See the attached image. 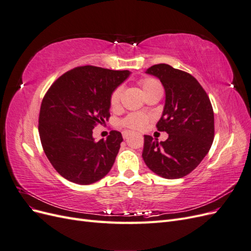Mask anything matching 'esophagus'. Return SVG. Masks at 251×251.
Masks as SVG:
<instances>
[{
  "mask_svg": "<svg viewBox=\"0 0 251 251\" xmlns=\"http://www.w3.org/2000/svg\"><path fill=\"white\" fill-rule=\"evenodd\" d=\"M130 132H127V131H125V132H123V136H124V138L125 139H126L127 137H128V136H130Z\"/></svg>",
  "mask_w": 251,
  "mask_h": 251,
  "instance_id": "34e87169",
  "label": "esophagus"
}]
</instances>
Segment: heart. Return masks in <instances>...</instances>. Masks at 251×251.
Returning <instances> with one entry per match:
<instances>
[{
  "mask_svg": "<svg viewBox=\"0 0 251 251\" xmlns=\"http://www.w3.org/2000/svg\"><path fill=\"white\" fill-rule=\"evenodd\" d=\"M140 86L142 88L144 95H148L149 93L153 92L155 90L161 89L160 83H159L155 78H151V77L142 78L140 80ZM121 93H123V89H121V87H117L112 92L110 97V104L112 109H116L119 105ZM148 123H149V117L147 115H144V114H140V113L128 114V115L121 121V124H123L126 127L130 128V130H135V131L143 130V128L147 126Z\"/></svg>",
  "mask_w": 251,
  "mask_h": 251,
  "instance_id": "1",
  "label": "heart"
}]
</instances>
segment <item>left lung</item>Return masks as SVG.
Instances as JSON below:
<instances>
[{
	"mask_svg": "<svg viewBox=\"0 0 251 251\" xmlns=\"http://www.w3.org/2000/svg\"><path fill=\"white\" fill-rule=\"evenodd\" d=\"M148 74L160 79L165 104L157 130L169 138L158 142L144 135L142 158L165 179L186 176L200 164L214 141L215 118L209 97L193 75L166 64L151 66Z\"/></svg>",
	"mask_w": 251,
	"mask_h": 251,
	"instance_id": "1",
	"label": "left lung"
}]
</instances>
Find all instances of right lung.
<instances>
[{"label": "right lung", "mask_w": 251, "mask_h": 251, "mask_svg": "<svg viewBox=\"0 0 251 251\" xmlns=\"http://www.w3.org/2000/svg\"><path fill=\"white\" fill-rule=\"evenodd\" d=\"M130 71L81 66L58 77L45 94L39 133L55 171L73 183L87 185L107 175L123 142L118 131L95 141L93 128L110 117V97Z\"/></svg>", "instance_id": "obj_1"}]
</instances>
